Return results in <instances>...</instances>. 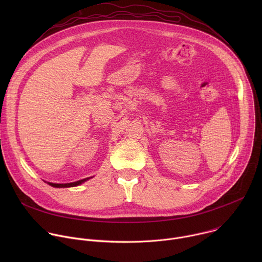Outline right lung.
Wrapping results in <instances>:
<instances>
[{
	"mask_svg": "<svg viewBox=\"0 0 262 262\" xmlns=\"http://www.w3.org/2000/svg\"><path fill=\"white\" fill-rule=\"evenodd\" d=\"M88 178H85V179H81L79 181H76V182H71V183H53V182H48L50 185L54 186V188H69V186H76V185H79L83 182H85L86 180H88Z\"/></svg>",
	"mask_w": 262,
	"mask_h": 262,
	"instance_id": "obj_1",
	"label": "right lung"
}]
</instances>
